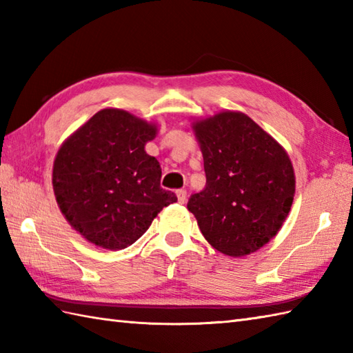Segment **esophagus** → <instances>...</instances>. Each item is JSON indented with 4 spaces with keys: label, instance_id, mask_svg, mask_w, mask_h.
I'll use <instances>...</instances> for the list:
<instances>
[{
    "label": "esophagus",
    "instance_id": "34e87169",
    "mask_svg": "<svg viewBox=\"0 0 353 353\" xmlns=\"http://www.w3.org/2000/svg\"><path fill=\"white\" fill-rule=\"evenodd\" d=\"M177 200H179V203H185L186 201V191L185 190H177Z\"/></svg>",
    "mask_w": 353,
    "mask_h": 353
}]
</instances>
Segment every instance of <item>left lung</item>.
<instances>
[{"instance_id": "8db88e82", "label": "left lung", "mask_w": 353, "mask_h": 353, "mask_svg": "<svg viewBox=\"0 0 353 353\" xmlns=\"http://www.w3.org/2000/svg\"><path fill=\"white\" fill-rule=\"evenodd\" d=\"M206 185L188 200L201 234L229 256L256 252L281 229L294 199L287 152L239 112L194 124Z\"/></svg>"}]
</instances>
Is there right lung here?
Instances as JSON below:
<instances>
[{
	"mask_svg": "<svg viewBox=\"0 0 353 353\" xmlns=\"http://www.w3.org/2000/svg\"><path fill=\"white\" fill-rule=\"evenodd\" d=\"M156 127L119 109H103L57 152L52 188L65 219L88 241L119 250L177 201L161 188L162 170L144 145Z\"/></svg>",
	"mask_w": 353,
	"mask_h": 353,
	"instance_id": "obj_1",
	"label": "right lung"
}]
</instances>
